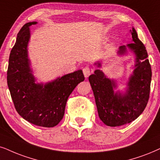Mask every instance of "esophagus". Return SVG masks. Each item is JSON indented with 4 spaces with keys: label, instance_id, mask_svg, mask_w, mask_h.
I'll return each mask as SVG.
<instances>
[{
    "label": "esophagus",
    "instance_id": "esophagus-1",
    "mask_svg": "<svg viewBox=\"0 0 160 160\" xmlns=\"http://www.w3.org/2000/svg\"><path fill=\"white\" fill-rule=\"evenodd\" d=\"M82 71H83V74H84L85 78H86L90 75L91 73H92V71H91L90 68L88 67V66H86V67L82 69Z\"/></svg>",
    "mask_w": 160,
    "mask_h": 160
}]
</instances>
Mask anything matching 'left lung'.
<instances>
[{
  "mask_svg": "<svg viewBox=\"0 0 160 160\" xmlns=\"http://www.w3.org/2000/svg\"><path fill=\"white\" fill-rule=\"evenodd\" d=\"M130 32L133 43L120 46L117 52L120 55L125 54L128 48L136 56L135 68L129 78L124 94L120 91L114 92L116 82L106 78L100 69L95 70L88 78L99 117L104 124L111 127L120 126L136 120L148 102L152 75L151 65L144 44L138 38L136 30L132 28ZM94 64L101 67L100 62Z\"/></svg>",
  "mask_w": 160,
  "mask_h": 160,
  "instance_id": "obj_1",
  "label": "left lung"
}]
</instances>
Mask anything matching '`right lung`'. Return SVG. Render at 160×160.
Instances as JSON below:
<instances>
[{
    "mask_svg": "<svg viewBox=\"0 0 160 160\" xmlns=\"http://www.w3.org/2000/svg\"><path fill=\"white\" fill-rule=\"evenodd\" d=\"M26 23L18 32L11 50L7 70V84L16 111L24 120L38 126L51 128L63 117L66 102L78 83L85 80L82 70L57 78L45 85L35 83L28 58L29 26Z\"/></svg>",
    "mask_w": 160,
    "mask_h": 160,
    "instance_id": "1",
    "label": "right lung"
}]
</instances>
